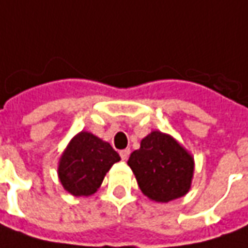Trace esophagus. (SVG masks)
<instances>
[{
    "label": "esophagus",
    "instance_id": "obj_1",
    "mask_svg": "<svg viewBox=\"0 0 248 248\" xmlns=\"http://www.w3.org/2000/svg\"><path fill=\"white\" fill-rule=\"evenodd\" d=\"M129 154H131V150H129V148H125V150H121V151H120L121 159L127 160L128 156H129Z\"/></svg>",
    "mask_w": 248,
    "mask_h": 248
}]
</instances>
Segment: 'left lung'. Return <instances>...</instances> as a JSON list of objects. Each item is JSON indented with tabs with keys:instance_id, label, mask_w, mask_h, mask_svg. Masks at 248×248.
<instances>
[{
	"instance_id": "obj_1",
	"label": "left lung",
	"mask_w": 248,
	"mask_h": 248,
	"mask_svg": "<svg viewBox=\"0 0 248 248\" xmlns=\"http://www.w3.org/2000/svg\"><path fill=\"white\" fill-rule=\"evenodd\" d=\"M132 169L143 194L156 202H169L185 196L192 184L194 162L192 155L171 136L154 131L131 154Z\"/></svg>"
}]
</instances>
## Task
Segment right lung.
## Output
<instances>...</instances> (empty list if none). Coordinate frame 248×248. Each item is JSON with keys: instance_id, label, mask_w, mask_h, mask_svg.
Segmentation results:
<instances>
[{"instance_id": "obj_1", "label": "right lung", "mask_w": 248, "mask_h": 248, "mask_svg": "<svg viewBox=\"0 0 248 248\" xmlns=\"http://www.w3.org/2000/svg\"><path fill=\"white\" fill-rule=\"evenodd\" d=\"M119 160V154L109 143L90 132H81L64 150L58 174L63 187L73 196H90Z\"/></svg>"}]
</instances>
